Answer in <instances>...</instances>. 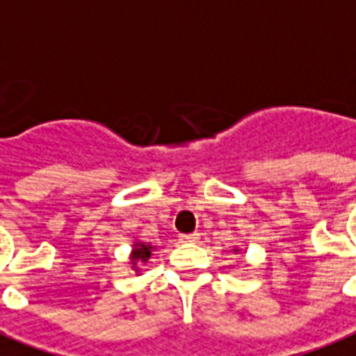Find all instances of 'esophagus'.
Masks as SVG:
<instances>
[{"mask_svg": "<svg viewBox=\"0 0 356 356\" xmlns=\"http://www.w3.org/2000/svg\"><path fill=\"white\" fill-rule=\"evenodd\" d=\"M198 239L200 234H196V232H194V234H183V236H181V241H186V243H196Z\"/></svg>", "mask_w": 356, "mask_h": 356, "instance_id": "esophagus-1", "label": "esophagus"}]
</instances>
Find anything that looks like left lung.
I'll list each match as a JSON object with an SVG mask.
<instances>
[{
    "label": "left lung",
    "mask_w": 356,
    "mask_h": 356,
    "mask_svg": "<svg viewBox=\"0 0 356 356\" xmlns=\"http://www.w3.org/2000/svg\"><path fill=\"white\" fill-rule=\"evenodd\" d=\"M234 252H236V254H238V252H239V247H234Z\"/></svg>",
    "instance_id": "1"
}]
</instances>
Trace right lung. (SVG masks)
<instances>
[{"instance_id": "right-lung-1", "label": "right lung", "mask_w": 356, "mask_h": 356, "mask_svg": "<svg viewBox=\"0 0 356 356\" xmlns=\"http://www.w3.org/2000/svg\"><path fill=\"white\" fill-rule=\"evenodd\" d=\"M158 245H152L149 241H141V239H136L134 241V247H131V252H130V268L136 272V275H141L143 272V268L141 266L147 264L149 260H151L152 252L156 251Z\"/></svg>"}]
</instances>
